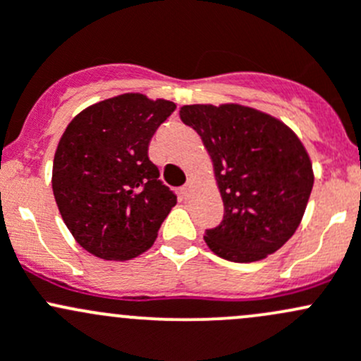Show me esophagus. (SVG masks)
Here are the masks:
<instances>
[{"mask_svg":"<svg viewBox=\"0 0 361 361\" xmlns=\"http://www.w3.org/2000/svg\"><path fill=\"white\" fill-rule=\"evenodd\" d=\"M191 189H192V182L188 180L185 182L184 188H182V196H184V198H189V195H191Z\"/></svg>","mask_w":361,"mask_h":361,"instance_id":"esophagus-1","label":"esophagus"}]
</instances>
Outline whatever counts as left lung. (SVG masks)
I'll list each match as a JSON object with an SVG mask.
<instances>
[{"instance_id": "1", "label": "left lung", "mask_w": 361, "mask_h": 361, "mask_svg": "<svg viewBox=\"0 0 361 361\" xmlns=\"http://www.w3.org/2000/svg\"><path fill=\"white\" fill-rule=\"evenodd\" d=\"M214 165L224 219L205 243L231 262H255L280 250L306 212L314 173L310 154L283 121L241 104L182 106Z\"/></svg>"}]
</instances>
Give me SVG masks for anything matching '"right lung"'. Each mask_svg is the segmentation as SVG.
Here are the masks:
<instances>
[{"label":"right lung","instance_id":"add662e5","mask_svg":"<svg viewBox=\"0 0 361 361\" xmlns=\"http://www.w3.org/2000/svg\"><path fill=\"white\" fill-rule=\"evenodd\" d=\"M173 111L170 100L121 94L88 106L62 133L51 189L71 235L95 257L130 261L149 250L176 207L147 156Z\"/></svg>","mask_w":361,"mask_h":361}]
</instances>
